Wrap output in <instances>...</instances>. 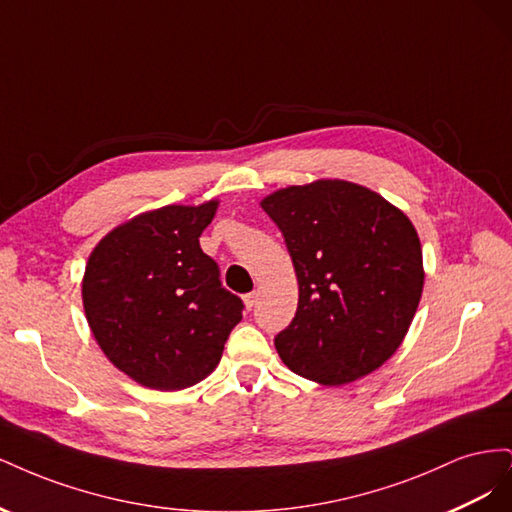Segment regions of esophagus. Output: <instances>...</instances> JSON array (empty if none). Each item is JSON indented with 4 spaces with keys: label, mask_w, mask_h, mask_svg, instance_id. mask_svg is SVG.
<instances>
[{
    "label": "esophagus",
    "mask_w": 512,
    "mask_h": 512,
    "mask_svg": "<svg viewBox=\"0 0 512 512\" xmlns=\"http://www.w3.org/2000/svg\"><path fill=\"white\" fill-rule=\"evenodd\" d=\"M256 301H258V292H250V294H245V297H243L245 309H252L256 305Z\"/></svg>",
    "instance_id": "obj_1"
}]
</instances>
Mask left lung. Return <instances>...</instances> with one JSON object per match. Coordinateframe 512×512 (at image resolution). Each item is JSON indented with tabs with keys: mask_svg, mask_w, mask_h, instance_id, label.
I'll list each match as a JSON object with an SVG mask.
<instances>
[{
	"mask_svg": "<svg viewBox=\"0 0 512 512\" xmlns=\"http://www.w3.org/2000/svg\"><path fill=\"white\" fill-rule=\"evenodd\" d=\"M260 207L282 230L299 282L297 314L275 337L284 365L324 386L382 367L404 342L425 284L408 215L346 179L288 185Z\"/></svg>",
	"mask_w": 512,
	"mask_h": 512,
	"instance_id": "left-lung-1",
	"label": "left lung"
}]
</instances>
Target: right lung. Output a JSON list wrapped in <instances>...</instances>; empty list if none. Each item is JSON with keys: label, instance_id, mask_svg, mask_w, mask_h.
Listing matches in <instances>:
<instances>
[{"label": "right lung", "instance_id": "add662e5", "mask_svg": "<svg viewBox=\"0 0 512 512\" xmlns=\"http://www.w3.org/2000/svg\"><path fill=\"white\" fill-rule=\"evenodd\" d=\"M218 198L166 205L121 222L91 250L81 282L85 318L104 356L147 389L181 391L218 367L243 318L198 237Z\"/></svg>", "mask_w": 512, "mask_h": 512}]
</instances>
